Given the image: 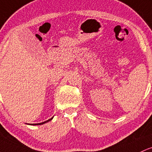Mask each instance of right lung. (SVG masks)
<instances>
[{"instance_id":"obj_1","label":"right lung","mask_w":152,"mask_h":152,"mask_svg":"<svg viewBox=\"0 0 152 152\" xmlns=\"http://www.w3.org/2000/svg\"><path fill=\"white\" fill-rule=\"evenodd\" d=\"M53 118H51L50 119H49V120H48V121H45V122H42V123H35V124H29V125H32V126H39V125H42V124H45V123L49 122V121H50L51 120L53 119Z\"/></svg>"}]
</instances>
